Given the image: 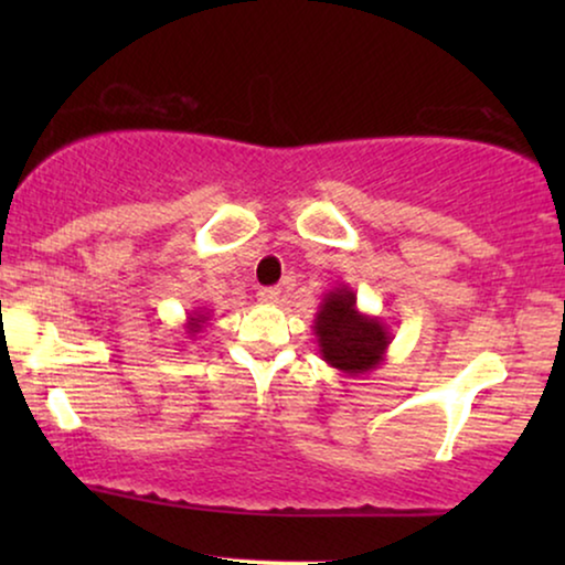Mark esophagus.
Returning a JSON list of instances; mask_svg holds the SVG:
<instances>
[{
	"mask_svg": "<svg viewBox=\"0 0 565 565\" xmlns=\"http://www.w3.org/2000/svg\"><path fill=\"white\" fill-rule=\"evenodd\" d=\"M259 300H265V303H277V300H280V288H262Z\"/></svg>",
	"mask_w": 565,
	"mask_h": 565,
	"instance_id": "obj_1",
	"label": "esophagus"
}]
</instances>
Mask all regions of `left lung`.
<instances>
[{
    "instance_id": "1",
    "label": "left lung",
    "mask_w": 565,
    "mask_h": 565,
    "mask_svg": "<svg viewBox=\"0 0 565 565\" xmlns=\"http://www.w3.org/2000/svg\"><path fill=\"white\" fill-rule=\"evenodd\" d=\"M319 354L329 367L344 375H367L385 362L393 334L381 316L362 313L358 292L350 285L331 288L321 298L313 319Z\"/></svg>"
}]
</instances>
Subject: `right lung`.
Here are the masks:
<instances>
[{
    "label": "right lung",
    "mask_w": 565,
    "mask_h": 565,
    "mask_svg": "<svg viewBox=\"0 0 565 565\" xmlns=\"http://www.w3.org/2000/svg\"><path fill=\"white\" fill-rule=\"evenodd\" d=\"M207 321H211V311L203 306H198L195 311L188 313V321H184V334H188L190 339H198L200 331L207 327Z\"/></svg>",
    "instance_id": "1"
}]
</instances>
